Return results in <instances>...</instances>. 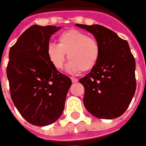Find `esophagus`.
Segmentation results:
<instances>
[{"label":"esophagus","instance_id":"obj_1","mask_svg":"<svg viewBox=\"0 0 146 146\" xmlns=\"http://www.w3.org/2000/svg\"><path fill=\"white\" fill-rule=\"evenodd\" d=\"M71 80H72V82H73V83L78 82V79H76V78H74V77H71Z\"/></svg>","mask_w":146,"mask_h":146}]
</instances>
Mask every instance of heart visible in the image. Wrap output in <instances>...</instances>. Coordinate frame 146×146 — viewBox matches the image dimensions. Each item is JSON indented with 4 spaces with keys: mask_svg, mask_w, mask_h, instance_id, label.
Listing matches in <instances>:
<instances>
[{
    "mask_svg": "<svg viewBox=\"0 0 146 146\" xmlns=\"http://www.w3.org/2000/svg\"><path fill=\"white\" fill-rule=\"evenodd\" d=\"M100 53V45L95 38L76 30L64 31L58 36V44L51 43L47 47L48 58L52 66L62 70L67 54L70 62L66 70L73 73L93 70L99 60Z\"/></svg>",
    "mask_w": 146,
    "mask_h": 146,
    "instance_id": "1",
    "label": "heart"
}]
</instances>
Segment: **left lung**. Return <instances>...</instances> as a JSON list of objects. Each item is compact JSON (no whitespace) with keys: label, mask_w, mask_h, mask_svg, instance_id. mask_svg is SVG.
Here are the masks:
<instances>
[{"label":"left lung","mask_w":146,"mask_h":146,"mask_svg":"<svg viewBox=\"0 0 146 146\" xmlns=\"http://www.w3.org/2000/svg\"><path fill=\"white\" fill-rule=\"evenodd\" d=\"M76 26L92 33L101 50L95 68L79 80L84 88V106L97 118H117L128 108L136 90L135 60L128 43L98 24Z\"/></svg>","instance_id":"8db88e82"}]
</instances>
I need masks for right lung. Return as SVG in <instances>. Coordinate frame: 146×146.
<instances>
[{"instance_id": "add662e5", "label": "right lung", "mask_w": 146, "mask_h": 146, "mask_svg": "<svg viewBox=\"0 0 146 146\" xmlns=\"http://www.w3.org/2000/svg\"><path fill=\"white\" fill-rule=\"evenodd\" d=\"M60 29L33 25L9 51L7 76L11 98L33 125H49L60 117L72 84L70 78L52 66L47 54L50 37Z\"/></svg>"}]
</instances>
